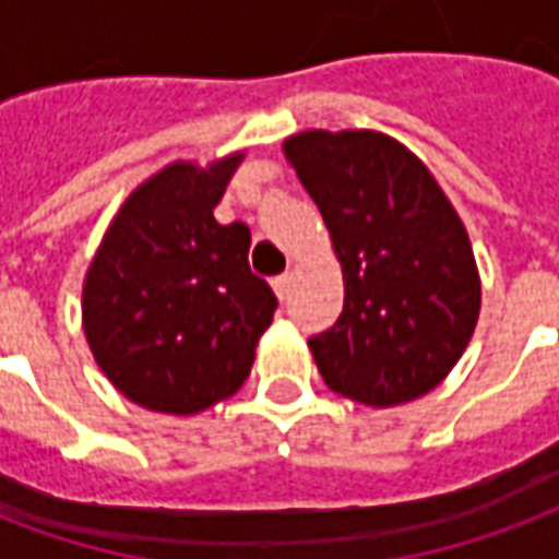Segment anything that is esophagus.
<instances>
[{
	"mask_svg": "<svg viewBox=\"0 0 559 559\" xmlns=\"http://www.w3.org/2000/svg\"><path fill=\"white\" fill-rule=\"evenodd\" d=\"M274 292H276V297H280V300H285V297H288V288H292V274H280V276H274Z\"/></svg>",
	"mask_w": 559,
	"mask_h": 559,
	"instance_id": "obj_1",
	"label": "esophagus"
}]
</instances>
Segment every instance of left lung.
I'll return each mask as SVG.
<instances>
[{
  "label": "left lung",
  "mask_w": 559,
  "mask_h": 559,
  "mask_svg": "<svg viewBox=\"0 0 559 559\" xmlns=\"http://www.w3.org/2000/svg\"><path fill=\"white\" fill-rule=\"evenodd\" d=\"M285 157L319 205L345 276V307L309 340L324 384L390 408L450 374L479 319L462 219L405 145L374 130H307Z\"/></svg>",
  "instance_id": "8db88e82"
}]
</instances>
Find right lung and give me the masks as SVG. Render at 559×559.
<instances>
[{
  "label": "right lung",
  "instance_id": "1",
  "mask_svg": "<svg viewBox=\"0 0 559 559\" xmlns=\"http://www.w3.org/2000/svg\"><path fill=\"white\" fill-rule=\"evenodd\" d=\"M240 157L166 166L121 205L88 267V348L142 408L199 414L238 393L274 321L276 295L247 262L250 229L214 219Z\"/></svg>",
  "mask_w": 559,
  "mask_h": 559
}]
</instances>
